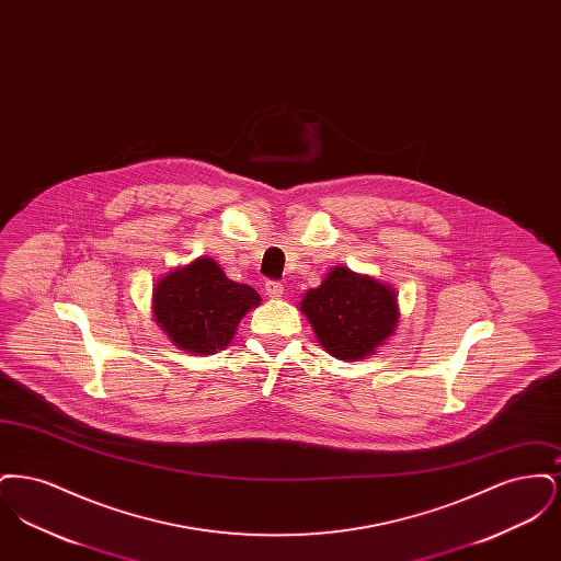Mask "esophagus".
I'll use <instances>...</instances> for the list:
<instances>
[{"mask_svg":"<svg viewBox=\"0 0 561 561\" xmlns=\"http://www.w3.org/2000/svg\"><path fill=\"white\" fill-rule=\"evenodd\" d=\"M265 290H267L271 298H279V296L284 294V284H282V282H273V279H268L267 284H265Z\"/></svg>","mask_w":561,"mask_h":561,"instance_id":"obj_1","label":"esophagus"}]
</instances>
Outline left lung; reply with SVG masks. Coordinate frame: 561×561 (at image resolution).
<instances>
[{
    "label": "left lung",
    "mask_w": 561,
    "mask_h": 561,
    "mask_svg": "<svg viewBox=\"0 0 561 561\" xmlns=\"http://www.w3.org/2000/svg\"><path fill=\"white\" fill-rule=\"evenodd\" d=\"M307 316L321 347L332 357L357 362L380 347L400 320L393 288L347 267H334L320 288L302 296Z\"/></svg>",
    "instance_id": "obj_1"
}]
</instances>
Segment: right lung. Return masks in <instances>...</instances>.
<instances>
[{"label":"right lung","mask_w":561,"mask_h":561,"mask_svg":"<svg viewBox=\"0 0 561 561\" xmlns=\"http://www.w3.org/2000/svg\"><path fill=\"white\" fill-rule=\"evenodd\" d=\"M261 305V296L231 282L213 259L163 275L153 288V318L183 351L210 355L231 343L241 318Z\"/></svg>","instance_id":"right-lung-1"}]
</instances>
